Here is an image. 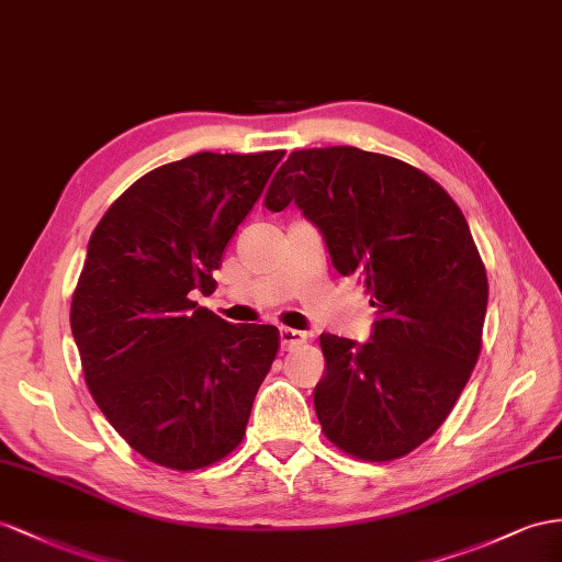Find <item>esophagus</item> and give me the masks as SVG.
I'll use <instances>...</instances> for the list:
<instances>
[{
	"label": "esophagus",
	"mask_w": 562,
	"mask_h": 562,
	"mask_svg": "<svg viewBox=\"0 0 562 562\" xmlns=\"http://www.w3.org/2000/svg\"><path fill=\"white\" fill-rule=\"evenodd\" d=\"M306 339H308L306 333H299V329H292V327L280 329V349L282 351H290V349L299 347V344H304Z\"/></svg>",
	"instance_id": "obj_1"
}]
</instances>
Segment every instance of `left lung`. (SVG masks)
<instances>
[{"instance_id": "8db88e82", "label": "left lung", "mask_w": 562, "mask_h": 562, "mask_svg": "<svg viewBox=\"0 0 562 562\" xmlns=\"http://www.w3.org/2000/svg\"><path fill=\"white\" fill-rule=\"evenodd\" d=\"M263 204H294L339 276L378 311L370 341L321 335L313 390L325 437L363 460L411 453L449 418L482 349L486 272L465 215L398 158L356 147L292 151Z\"/></svg>"}]
</instances>
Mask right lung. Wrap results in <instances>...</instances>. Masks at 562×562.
Segmentation results:
<instances>
[{
	"label": "right lung",
	"instance_id": "add662e5",
	"mask_svg": "<svg viewBox=\"0 0 562 562\" xmlns=\"http://www.w3.org/2000/svg\"><path fill=\"white\" fill-rule=\"evenodd\" d=\"M284 151H201L142 176L88 244L70 304L85 382L113 429L156 465L235 451L276 361L272 325H229L194 296Z\"/></svg>",
	"mask_w": 562,
	"mask_h": 562
}]
</instances>
